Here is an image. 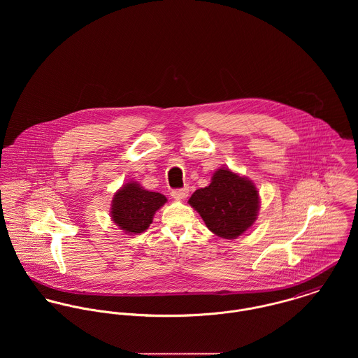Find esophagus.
<instances>
[{"label": "esophagus", "instance_id": "1", "mask_svg": "<svg viewBox=\"0 0 358 358\" xmlns=\"http://www.w3.org/2000/svg\"><path fill=\"white\" fill-rule=\"evenodd\" d=\"M172 199L175 200H185L189 196V187H183V189H176L171 192Z\"/></svg>", "mask_w": 358, "mask_h": 358}]
</instances>
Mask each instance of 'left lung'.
<instances>
[{"instance_id": "obj_1", "label": "left lung", "mask_w": 358, "mask_h": 358, "mask_svg": "<svg viewBox=\"0 0 358 358\" xmlns=\"http://www.w3.org/2000/svg\"><path fill=\"white\" fill-rule=\"evenodd\" d=\"M189 204L213 234L234 240L254 224L259 212V192L248 178L220 168L215 171L209 186L192 194Z\"/></svg>"}]
</instances>
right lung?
<instances>
[{"label": "right lung", "mask_w": 358, "mask_h": 358, "mask_svg": "<svg viewBox=\"0 0 358 358\" xmlns=\"http://www.w3.org/2000/svg\"><path fill=\"white\" fill-rule=\"evenodd\" d=\"M166 203L161 193L149 192L136 182L122 186L113 197L111 219L128 234H138L149 229L154 213Z\"/></svg>", "instance_id": "obj_1"}]
</instances>
